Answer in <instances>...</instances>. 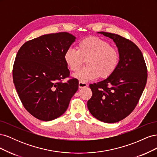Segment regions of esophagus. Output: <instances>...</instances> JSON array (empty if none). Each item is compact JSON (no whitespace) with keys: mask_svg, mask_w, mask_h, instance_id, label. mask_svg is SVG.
<instances>
[{"mask_svg":"<svg viewBox=\"0 0 157 157\" xmlns=\"http://www.w3.org/2000/svg\"><path fill=\"white\" fill-rule=\"evenodd\" d=\"M86 86H88V84L86 83H84V82H78V87H79V88H86Z\"/></svg>","mask_w":157,"mask_h":157,"instance_id":"34e87169","label":"esophagus"}]
</instances>
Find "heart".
<instances>
[{"instance_id":"1","label":"heart","mask_w":157,"mask_h":157,"mask_svg":"<svg viewBox=\"0 0 157 157\" xmlns=\"http://www.w3.org/2000/svg\"><path fill=\"white\" fill-rule=\"evenodd\" d=\"M77 51L69 48L65 50L63 59L69 69L75 72L81 67L83 59H87L88 67L73 75L81 82H87L100 77L106 78L115 72L119 63L118 50L110 46L109 42L97 36H90L80 40Z\"/></svg>"}]
</instances>
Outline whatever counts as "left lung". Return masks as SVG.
<instances>
[{"instance_id": "8db88e82", "label": "left lung", "mask_w": 157, "mask_h": 157, "mask_svg": "<svg viewBox=\"0 0 157 157\" xmlns=\"http://www.w3.org/2000/svg\"><path fill=\"white\" fill-rule=\"evenodd\" d=\"M98 33L115 42L119 63L110 77L90 84L92 96L87 106L98 120L115 123L129 115L137 105L145 87L147 70L143 54L134 42L113 33Z\"/></svg>"}]
</instances>
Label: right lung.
Here are the masks:
<instances>
[{"label": "right lung", "mask_w": 157, "mask_h": 157, "mask_svg": "<svg viewBox=\"0 0 157 157\" xmlns=\"http://www.w3.org/2000/svg\"><path fill=\"white\" fill-rule=\"evenodd\" d=\"M76 37L67 32L42 35L26 42L19 50L13 80L23 106L42 121L61 116L77 91L78 80L69 76L63 54Z\"/></svg>", "instance_id": "add662e5"}]
</instances>
